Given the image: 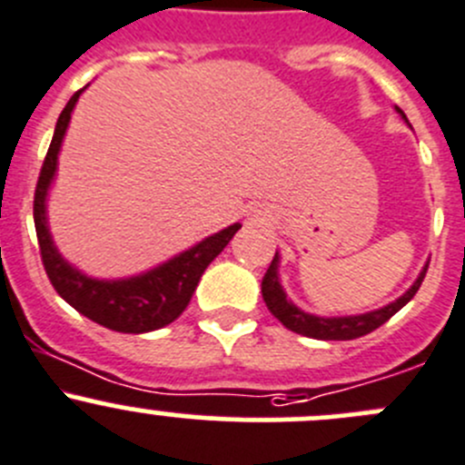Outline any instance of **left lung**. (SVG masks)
I'll use <instances>...</instances> for the list:
<instances>
[{
  "label": "left lung",
  "mask_w": 465,
  "mask_h": 465,
  "mask_svg": "<svg viewBox=\"0 0 465 465\" xmlns=\"http://www.w3.org/2000/svg\"><path fill=\"white\" fill-rule=\"evenodd\" d=\"M398 113L407 120L402 111L398 108ZM279 254H274L272 263H270L268 272H265L263 282H261V292H263V302L270 309V313L279 320L286 329L291 331L302 333V336L318 338V341H352V338L366 336V333L375 331L377 327L386 322V320L393 318L409 300L418 292L422 279L427 274V265L422 268V272L418 274V279L413 282V286L404 292L402 297H398L395 302L386 304L384 309L371 311V313L361 315H342V318H320V315L304 313L302 309H297L291 300L283 292L282 283H279Z\"/></svg>",
  "instance_id": "8db88e82"
}]
</instances>
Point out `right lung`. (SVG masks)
<instances>
[{
    "mask_svg": "<svg viewBox=\"0 0 465 465\" xmlns=\"http://www.w3.org/2000/svg\"><path fill=\"white\" fill-rule=\"evenodd\" d=\"M81 93H84V88L72 94L70 102L58 115L52 145H49L45 163L40 168L38 183H35L34 223L45 272H47L49 282L56 288L58 295L93 322L123 333L154 331V329L165 327L183 313L204 270L229 245L241 224L236 223L223 232L213 233V236L204 238L191 250L182 252L174 259L161 263L159 268H152L147 272L136 274V277L108 279L106 282V279L88 277V274L79 272L74 265L67 263L58 254L47 227V191L54 182V174H56L58 152H61L63 136H65L67 124H70L72 108H74Z\"/></svg>",
    "mask_w": 465,
    "mask_h": 465,
    "instance_id": "obj_1",
    "label": "right lung"
}]
</instances>
